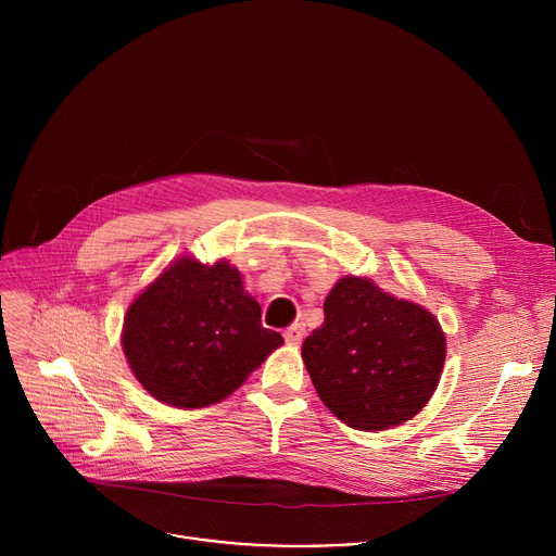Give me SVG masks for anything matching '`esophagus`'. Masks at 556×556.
Masks as SVG:
<instances>
[{
    "mask_svg": "<svg viewBox=\"0 0 556 556\" xmlns=\"http://www.w3.org/2000/svg\"><path fill=\"white\" fill-rule=\"evenodd\" d=\"M303 334H305L303 326H301V324H294V326H290V328L283 332V339H286V343H290V345H299L301 339H303Z\"/></svg>",
    "mask_w": 556,
    "mask_h": 556,
    "instance_id": "obj_1",
    "label": "esophagus"
}]
</instances>
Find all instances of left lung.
<instances>
[{
	"instance_id": "1",
	"label": "left lung",
	"mask_w": 556,
	"mask_h": 556,
	"mask_svg": "<svg viewBox=\"0 0 556 556\" xmlns=\"http://www.w3.org/2000/svg\"><path fill=\"white\" fill-rule=\"evenodd\" d=\"M324 312V326L301 348L324 405L361 431L412 420L433 395L446 356L435 316L363 277L341 279Z\"/></svg>"
}]
</instances>
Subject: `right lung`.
I'll list each match as a JSON object with an SVG mask.
<instances>
[{
    "label": "right lung",
    "mask_w": 556,
    "mask_h": 556,
    "mask_svg": "<svg viewBox=\"0 0 556 556\" xmlns=\"http://www.w3.org/2000/svg\"><path fill=\"white\" fill-rule=\"evenodd\" d=\"M283 343L224 260L172 264L129 305L123 350L140 384L167 405H215Z\"/></svg>",
    "instance_id": "obj_1"
}]
</instances>
